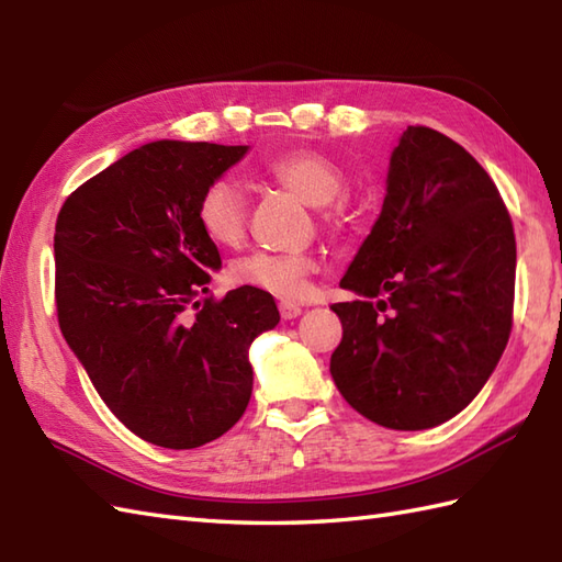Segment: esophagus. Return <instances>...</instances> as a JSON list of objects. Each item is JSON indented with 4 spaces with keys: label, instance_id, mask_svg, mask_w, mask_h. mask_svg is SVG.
<instances>
[{
    "label": "esophagus",
    "instance_id": "34e87169",
    "mask_svg": "<svg viewBox=\"0 0 562 562\" xmlns=\"http://www.w3.org/2000/svg\"><path fill=\"white\" fill-rule=\"evenodd\" d=\"M300 314H302V306H300V304H294V302H290V300H282V302H280V316H282L284 321L296 318Z\"/></svg>",
    "mask_w": 562,
    "mask_h": 562
}]
</instances>
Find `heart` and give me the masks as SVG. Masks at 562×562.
Listing matches in <instances>:
<instances>
[{
  "instance_id": "obj_1",
  "label": "heart",
  "mask_w": 562,
  "mask_h": 562,
  "mask_svg": "<svg viewBox=\"0 0 562 562\" xmlns=\"http://www.w3.org/2000/svg\"><path fill=\"white\" fill-rule=\"evenodd\" d=\"M262 173L308 205H324V220L338 224L345 217L340 195L348 186L342 166L318 149H290L262 164ZM198 224L214 244L234 246L246 232V195L244 188L229 176H217L202 188L198 198ZM318 262L308 254H274V250H254L232 262L229 274L236 284L258 288L278 296H296L304 290L308 274Z\"/></svg>"
}]
</instances>
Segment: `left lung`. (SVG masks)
Here are the masks:
<instances>
[{"label": "left lung", "instance_id": "obj_1", "mask_svg": "<svg viewBox=\"0 0 562 562\" xmlns=\"http://www.w3.org/2000/svg\"><path fill=\"white\" fill-rule=\"evenodd\" d=\"M515 272V226L493 178L447 135L411 125L374 229L340 280L362 300L330 306L342 398L391 429L461 413L509 340Z\"/></svg>", "mask_w": 562, "mask_h": 562}]
</instances>
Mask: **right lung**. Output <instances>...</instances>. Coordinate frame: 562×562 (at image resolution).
Here are the masks:
<instances>
[{
	"mask_svg": "<svg viewBox=\"0 0 562 562\" xmlns=\"http://www.w3.org/2000/svg\"><path fill=\"white\" fill-rule=\"evenodd\" d=\"M248 147L161 139L71 193L55 224L59 330L130 432L195 449L244 415L248 345L278 326L272 294H207L220 250L198 198Z\"/></svg>",
	"mask_w": 562,
	"mask_h": 562,
	"instance_id": "add662e5",
	"label": "right lung"
}]
</instances>
